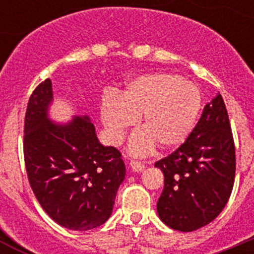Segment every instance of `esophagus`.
Returning <instances> with one entry per match:
<instances>
[{
    "instance_id": "34e87169",
    "label": "esophagus",
    "mask_w": 254,
    "mask_h": 254,
    "mask_svg": "<svg viewBox=\"0 0 254 254\" xmlns=\"http://www.w3.org/2000/svg\"><path fill=\"white\" fill-rule=\"evenodd\" d=\"M129 167H131V169L133 170V172H141V170H143L145 165H143V163H141V161L131 160L129 161Z\"/></svg>"
}]
</instances>
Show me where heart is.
Returning a JSON list of instances; mask_svg holds the SVG:
<instances>
[{
    "mask_svg": "<svg viewBox=\"0 0 254 254\" xmlns=\"http://www.w3.org/2000/svg\"><path fill=\"white\" fill-rule=\"evenodd\" d=\"M201 109V94L190 81L172 73H150L132 80L121 96L105 95L100 117L108 137L118 143L128 128L141 121L145 132L134 134L133 154L149 152L158 143L172 150L185 142L193 129Z\"/></svg>",
    "mask_w": 254,
    "mask_h": 254,
    "instance_id": "1",
    "label": "heart"
}]
</instances>
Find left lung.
I'll return each instance as SVG.
<instances>
[{"mask_svg":"<svg viewBox=\"0 0 254 254\" xmlns=\"http://www.w3.org/2000/svg\"><path fill=\"white\" fill-rule=\"evenodd\" d=\"M155 167L164 174L158 214L165 225L193 232L217 217L235 178V145L223 96L205 105L187 140Z\"/></svg>","mask_w":254,"mask_h":254,"instance_id":"obj_1","label":"left lung"}]
</instances>
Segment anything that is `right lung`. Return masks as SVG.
I'll return each mask as SVG.
<instances>
[{
	"mask_svg": "<svg viewBox=\"0 0 254 254\" xmlns=\"http://www.w3.org/2000/svg\"><path fill=\"white\" fill-rule=\"evenodd\" d=\"M52 81L29 98L24 121V160L30 187L48 216L61 226L85 232L104 224L125 179L122 154L100 145L87 117L56 125L47 117Z\"/></svg>",
	"mask_w": 254,
	"mask_h": 254,
	"instance_id": "add662e5",
	"label": "right lung"
}]
</instances>
